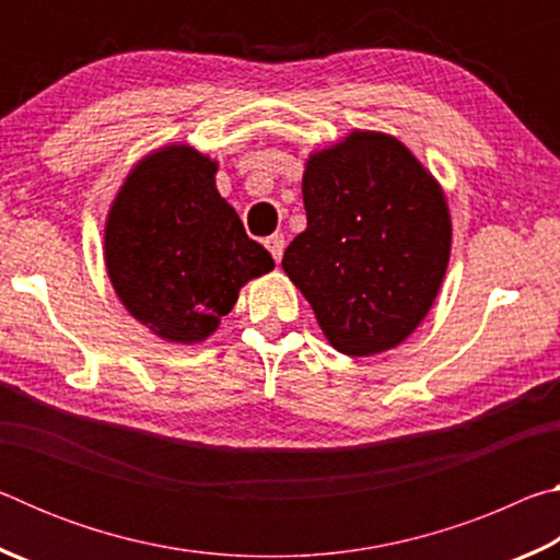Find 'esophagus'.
<instances>
[{
  "instance_id": "esophagus-1",
  "label": "esophagus",
  "mask_w": 560,
  "mask_h": 560,
  "mask_svg": "<svg viewBox=\"0 0 560 560\" xmlns=\"http://www.w3.org/2000/svg\"><path fill=\"white\" fill-rule=\"evenodd\" d=\"M267 249L271 252V257H273V261H281V257H283V246H287V240H283V234H271V236H267Z\"/></svg>"
}]
</instances>
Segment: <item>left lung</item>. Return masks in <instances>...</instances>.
Returning a JSON list of instances; mask_svg holds the SVG:
<instances>
[{
	"mask_svg": "<svg viewBox=\"0 0 560 560\" xmlns=\"http://www.w3.org/2000/svg\"><path fill=\"white\" fill-rule=\"evenodd\" d=\"M306 232L281 267L346 355L395 348L428 316L450 261L440 185L400 140L350 132L308 160Z\"/></svg>",
	"mask_w": 560,
	"mask_h": 560,
	"instance_id": "obj_1",
	"label": "left lung"
}]
</instances>
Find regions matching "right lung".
Here are the masks:
<instances>
[{"label": "right lung", "mask_w": 560, "mask_h": 560, "mask_svg": "<svg viewBox=\"0 0 560 560\" xmlns=\"http://www.w3.org/2000/svg\"><path fill=\"white\" fill-rule=\"evenodd\" d=\"M217 165L187 145L145 158L128 175L106 224L113 289L140 324L175 343L205 340L271 254L214 187Z\"/></svg>", "instance_id": "1"}]
</instances>
